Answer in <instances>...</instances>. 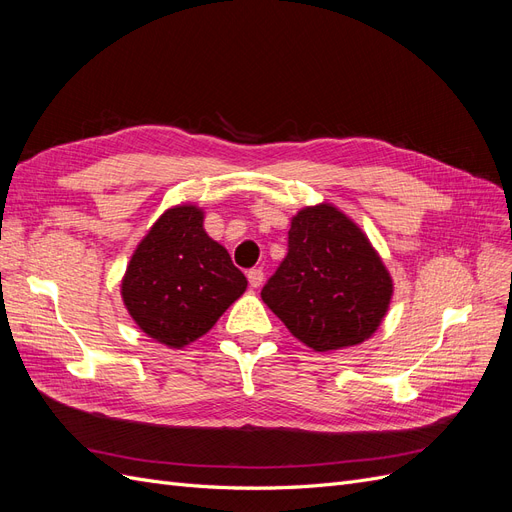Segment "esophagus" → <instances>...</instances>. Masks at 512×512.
<instances>
[{
	"mask_svg": "<svg viewBox=\"0 0 512 512\" xmlns=\"http://www.w3.org/2000/svg\"><path fill=\"white\" fill-rule=\"evenodd\" d=\"M247 282H250L252 288L262 286V282H265V273H262V269H250L247 271Z\"/></svg>",
	"mask_w": 512,
	"mask_h": 512,
	"instance_id": "1",
	"label": "esophagus"
}]
</instances>
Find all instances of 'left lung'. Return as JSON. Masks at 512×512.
I'll use <instances>...</instances> for the list:
<instances>
[{
	"instance_id": "8db88e82",
	"label": "left lung",
	"mask_w": 512,
	"mask_h": 512,
	"mask_svg": "<svg viewBox=\"0 0 512 512\" xmlns=\"http://www.w3.org/2000/svg\"><path fill=\"white\" fill-rule=\"evenodd\" d=\"M260 297L299 342L329 352L376 333L389 312L393 280L365 232L322 203L292 218L288 254Z\"/></svg>"
}]
</instances>
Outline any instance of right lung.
I'll list each match as a JSON object with an SVG mask.
<instances>
[{
  "instance_id": "right-lung-1",
  "label": "right lung",
  "mask_w": 512,
  "mask_h": 512,
  "mask_svg": "<svg viewBox=\"0 0 512 512\" xmlns=\"http://www.w3.org/2000/svg\"><path fill=\"white\" fill-rule=\"evenodd\" d=\"M196 205L164 211L136 245L121 297L151 339L183 348L203 337L247 288L226 247L203 228Z\"/></svg>"
}]
</instances>
